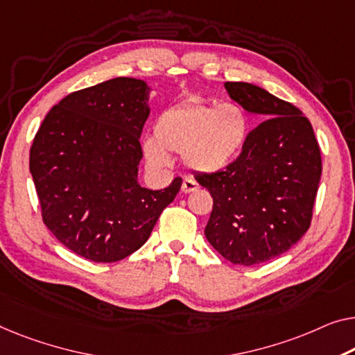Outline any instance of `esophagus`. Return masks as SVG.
Listing matches in <instances>:
<instances>
[{
  "label": "esophagus",
  "mask_w": 355,
  "mask_h": 355,
  "mask_svg": "<svg viewBox=\"0 0 355 355\" xmlns=\"http://www.w3.org/2000/svg\"><path fill=\"white\" fill-rule=\"evenodd\" d=\"M198 188H199V184L196 183V180H193V178L183 180V183H182V191L183 193H193Z\"/></svg>",
  "instance_id": "esophagus-1"
}]
</instances>
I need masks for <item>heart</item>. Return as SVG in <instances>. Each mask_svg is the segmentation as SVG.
<instances>
[{
    "instance_id": "obj_1",
    "label": "heart",
    "mask_w": 355,
    "mask_h": 355,
    "mask_svg": "<svg viewBox=\"0 0 355 355\" xmlns=\"http://www.w3.org/2000/svg\"><path fill=\"white\" fill-rule=\"evenodd\" d=\"M156 137H146L144 150L157 167L171 164V153H183L189 167L199 172L223 171L236 161L248 134L245 111L232 103L188 102L159 116Z\"/></svg>"
}]
</instances>
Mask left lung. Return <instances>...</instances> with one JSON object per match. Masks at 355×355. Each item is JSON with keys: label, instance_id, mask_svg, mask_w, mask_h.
<instances>
[{"label": "left lung", "instance_id": "obj_1", "mask_svg": "<svg viewBox=\"0 0 355 355\" xmlns=\"http://www.w3.org/2000/svg\"><path fill=\"white\" fill-rule=\"evenodd\" d=\"M225 89L264 121L248 132L234 162L194 178L214 198L207 241L232 264L252 266L290 250L309 230L320 148L309 119L292 103L248 83H225Z\"/></svg>", "mask_w": 355, "mask_h": 355}]
</instances>
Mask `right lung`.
<instances>
[{
  "instance_id": "obj_1",
  "label": "right lung",
  "mask_w": 355,
  "mask_h": 355,
  "mask_svg": "<svg viewBox=\"0 0 355 355\" xmlns=\"http://www.w3.org/2000/svg\"><path fill=\"white\" fill-rule=\"evenodd\" d=\"M150 87L114 78L54 105L30 148V172L44 225L63 245L114 263L145 244L182 178L153 191L137 182Z\"/></svg>"
}]
</instances>
